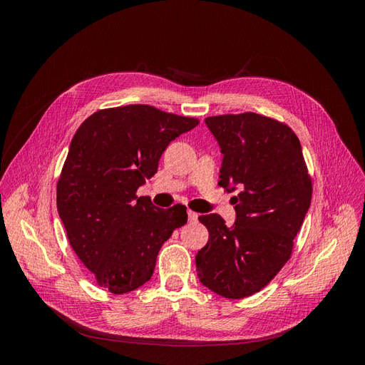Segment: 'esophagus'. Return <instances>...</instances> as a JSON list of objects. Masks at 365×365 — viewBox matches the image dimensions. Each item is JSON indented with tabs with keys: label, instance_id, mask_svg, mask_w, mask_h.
<instances>
[{
	"label": "esophagus",
	"instance_id": "obj_1",
	"mask_svg": "<svg viewBox=\"0 0 365 365\" xmlns=\"http://www.w3.org/2000/svg\"><path fill=\"white\" fill-rule=\"evenodd\" d=\"M187 216H189V222H196V220H197V213L192 212V210L187 212Z\"/></svg>",
	"mask_w": 365,
	"mask_h": 365
}]
</instances>
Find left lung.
I'll use <instances>...</instances> for the list:
<instances>
[{"label":"left lung","mask_w":365,"mask_h":365,"mask_svg":"<svg viewBox=\"0 0 365 365\" xmlns=\"http://www.w3.org/2000/svg\"><path fill=\"white\" fill-rule=\"evenodd\" d=\"M205 123L224 153L217 184L239 189L237 217L233 227L216 213L197 217L208 242L196 254V271L208 289L239 300L264 288L291 259L312 178L286 123L256 113L207 117Z\"/></svg>","instance_id":"1"}]
</instances>
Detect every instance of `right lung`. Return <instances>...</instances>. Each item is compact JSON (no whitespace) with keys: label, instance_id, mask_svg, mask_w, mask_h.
Listing matches in <instances>:
<instances>
[{"label":"right lung","instance_id":"right-lung-1","mask_svg":"<svg viewBox=\"0 0 365 365\" xmlns=\"http://www.w3.org/2000/svg\"><path fill=\"white\" fill-rule=\"evenodd\" d=\"M200 120L150 105L98 109L76 130L56 187L70 245L94 283L126 294L150 280L158 251L187 208L152 205L138 187L158 170L169 143Z\"/></svg>","mask_w":365,"mask_h":365}]
</instances>
